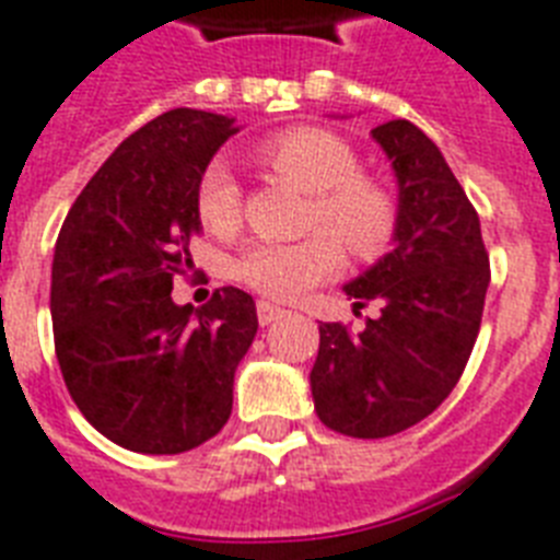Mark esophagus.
Instances as JSON below:
<instances>
[{
  "label": "esophagus",
  "instance_id": "obj_1",
  "mask_svg": "<svg viewBox=\"0 0 560 560\" xmlns=\"http://www.w3.org/2000/svg\"><path fill=\"white\" fill-rule=\"evenodd\" d=\"M255 311H258V323H261V325L276 323V319H281V316L288 314L284 307L272 305V302H258V305H255Z\"/></svg>",
  "mask_w": 560,
  "mask_h": 560
}]
</instances>
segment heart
Segmentation results:
<instances>
[{
  "instance_id": "heart-1",
  "label": "heart",
  "mask_w": 560,
  "mask_h": 560,
  "mask_svg": "<svg viewBox=\"0 0 560 560\" xmlns=\"http://www.w3.org/2000/svg\"><path fill=\"white\" fill-rule=\"evenodd\" d=\"M255 156L311 194L305 229L323 232L296 244H249L235 261V279L241 284L261 296L290 302L340 270L338 240L360 261L386 253L398 229V202L381 179L360 171L358 153L342 136L323 127H290L264 139ZM197 214L202 226L218 237L235 235L241 226V188L226 162H209L200 174ZM331 234L338 237L336 242Z\"/></svg>"
}]
</instances>
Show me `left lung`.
Instances as JSON below:
<instances>
[{"label":"left lung","instance_id":"left-lung-1","mask_svg":"<svg viewBox=\"0 0 560 560\" xmlns=\"http://www.w3.org/2000/svg\"><path fill=\"white\" fill-rule=\"evenodd\" d=\"M372 139L398 177L395 249L346 284L381 316L351 334L319 325L311 369L316 416L354 439H386L427 418L459 383L477 342L491 281L477 209L442 151L407 118Z\"/></svg>","mask_w":560,"mask_h":560}]
</instances>
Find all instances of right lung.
Instances as JSON below:
<instances>
[{"mask_svg":"<svg viewBox=\"0 0 560 560\" xmlns=\"http://www.w3.org/2000/svg\"><path fill=\"white\" fill-rule=\"evenodd\" d=\"M235 118L168 109L118 144L63 220L51 325L66 389L101 435L136 453H186L218 435L258 331L249 293L174 305L200 232L197 183Z\"/></svg>","mask_w":560,"mask_h":560,"instance_id":"obj_1","label":"right lung"}]
</instances>
